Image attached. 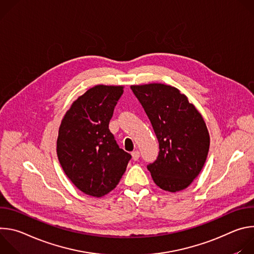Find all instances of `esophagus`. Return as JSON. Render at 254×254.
Returning <instances> with one entry per match:
<instances>
[{
	"label": "esophagus",
	"mask_w": 254,
	"mask_h": 254,
	"mask_svg": "<svg viewBox=\"0 0 254 254\" xmlns=\"http://www.w3.org/2000/svg\"><path fill=\"white\" fill-rule=\"evenodd\" d=\"M131 157H132V160H133V161L138 160V158H139V152H138V151H133V152L131 153Z\"/></svg>",
	"instance_id": "esophagus-1"
}]
</instances>
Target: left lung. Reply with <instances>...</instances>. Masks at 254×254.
Segmentation results:
<instances>
[{"instance_id": "8db88e82", "label": "left lung", "mask_w": 254, "mask_h": 254, "mask_svg": "<svg viewBox=\"0 0 254 254\" xmlns=\"http://www.w3.org/2000/svg\"><path fill=\"white\" fill-rule=\"evenodd\" d=\"M159 141L157 160L147 166L157 186L169 192L186 189L201 172L210 136L196 107L179 89L162 83L131 85Z\"/></svg>"}]
</instances>
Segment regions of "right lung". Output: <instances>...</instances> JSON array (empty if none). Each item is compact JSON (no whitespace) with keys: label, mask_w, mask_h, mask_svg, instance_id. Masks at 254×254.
I'll return each instance as SVG.
<instances>
[{"label":"right lung","mask_w":254,"mask_h":254,"mask_svg":"<svg viewBox=\"0 0 254 254\" xmlns=\"http://www.w3.org/2000/svg\"><path fill=\"white\" fill-rule=\"evenodd\" d=\"M123 93V86L88 89L72 103L59 127V163L71 182L93 197H102L117 187L131 158L108 128Z\"/></svg>","instance_id":"right-lung-1"}]
</instances>
